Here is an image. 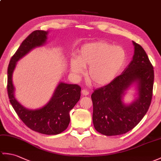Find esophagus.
<instances>
[{
  "label": "esophagus",
  "mask_w": 161,
  "mask_h": 161,
  "mask_svg": "<svg viewBox=\"0 0 161 161\" xmlns=\"http://www.w3.org/2000/svg\"><path fill=\"white\" fill-rule=\"evenodd\" d=\"M81 94L83 95L84 96H86V95H89V92L87 91V90L86 89H83L81 91Z\"/></svg>",
  "instance_id": "esophagus-1"
}]
</instances>
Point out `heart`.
I'll return each instance as SVG.
<instances>
[{
    "mask_svg": "<svg viewBox=\"0 0 161 161\" xmlns=\"http://www.w3.org/2000/svg\"><path fill=\"white\" fill-rule=\"evenodd\" d=\"M127 54L121 46L106 42L86 44L78 51L77 59L70 60L72 73L80 75L84 68H88L89 81L95 86H103L113 81L124 66Z\"/></svg>",
    "mask_w": 161,
    "mask_h": 161,
    "instance_id": "1",
    "label": "heart"
}]
</instances>
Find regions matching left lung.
Listing matches in <instances>:
<instances>
[{
    "mask_svg": "<svg viewBox=\"0 0 161 161\" xmlns=\"http://www.w3.org/2000/svg\"><path fill=\"white\" fill-rule=\"evenodd\" d=\"M133 44L134 55L128 66L113 81L96 89L91 95L93 125L103 135H120L132 130L151 104L154 68L143 47ZM134 81L139 86V97L130 105H125L122 102L124 91Z\"/></svg>",
    "mask_w": 161,
    "mask_h": 161,
    "instance_id": "left-lung-1",
    "label": "left lung"
}]
</instances>
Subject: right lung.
I'll return each mask as SVG.
<instances>
[{"label": "right lung", "mask_w": 161, "mask_h": 161, "mask_svg": "<svg viewBox=\"0 0 161 161\" xmlns=\"http://www.w3.org/2000/svg\"><path fill=\"white\" fill-rule=\"evenodd\" d=\"M47 32L36 30L25 38L11 58L7 69V93L9 102L18 116L28 128L37 132L55 135L68 128L70 123L69 112L80 99L81 87L77 84H59L53 97L45 106L38 110L24 108L14 97L12 74L16 62L32 48L46 42Z\"/></svg>", "instance_id": "right-lung-1"}]
</instances>
